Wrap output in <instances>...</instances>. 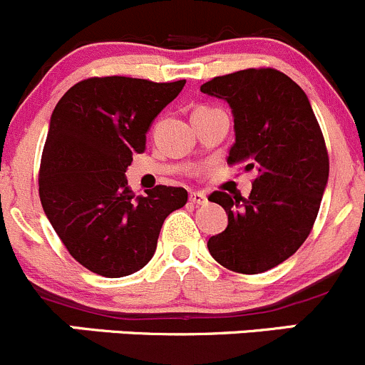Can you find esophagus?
<instances>
[{"label": "esophagus", "mask_w": 365, "mask_h": 365, "mask_svg": "<svg viewBox=\"0 0 365 365\" xmlns=\"http://www.w3.org/2000/svg\"><path fill=\"white\" fill-rule=\"evenodd\" d=\"M190 202L195 205H202L207 202V197H205V193H202V191H191Z\"/></svg>", "instance_id": "obj_1"}]
</instances>
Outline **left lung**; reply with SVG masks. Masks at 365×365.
<instances>
[{"instance_id": "left-lung-1", "label": "left lung", "mask_w": 365, "mask_h": 365, "mask_svg": "<svg viewBox=\"0 0 365 365\" xmlns=\"http://www.w3.org/2000/svg\"><path fill=\"white\" fill-rule=\"evenodd\" d=\"M200 92L232 108L236 142L227 163L255 170L248 198L212 191L229 225L209 237L216 262L257 275L289 259L304 245L328 182L327 145L305 92L272 67L218 76Z\"/></svg>"}]
</instances>
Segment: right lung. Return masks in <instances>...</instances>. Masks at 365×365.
I'll use <instances>...</instances> for the list:
<instances>
[{
    "mask_svg": "<svg viewBox=\"0 0 365 365\" xmlns=\"http://www.w3.org/2000/svg\"><path fill=\"white\" fill-rule=\"evenodd\" d=\"M186 79L106 76L76 83L49 122L38 172L46 216L68 254L108 279L142 269L156 252L165 218L187 202L184 187L135 197L125 170L145 150L150 124Z\"/></svg>",
    "mask_w": 365,
    "mask_h": 365,
    "instance_id": "add662e5",
    "label": "right lung"
}]
</instances>
